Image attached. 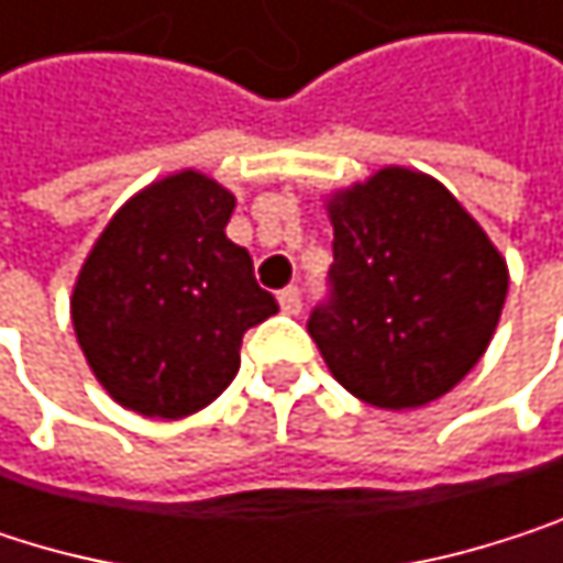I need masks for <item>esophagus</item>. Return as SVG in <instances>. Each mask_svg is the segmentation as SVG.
<instances>
[{
    "mask_svg": "<svg viewBox=\"0 0 563 563\" xmlns=\"http://www.w3.org/2000/svg\"><path fill=\"white\" fill-rule=\"evenodd\" d=\"M279 310L290 313V317H297V313L303 310V294H300L297 287H287L284 294H279Z\"/></svg>",
    "mask_w": 563,
    "mask_h": 563,
    "instance_id": "1",
    "label": "esophagus"
}]
</instances>
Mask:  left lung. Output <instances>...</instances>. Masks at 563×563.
<instances>
[{"mask_svg":"<svg viewBox=\"0 0 563 563\" xmlns=\"http://www.w3.org/2000/svg\"><path fill=\"white\" fill-rule=\"evenodd\" d=\"M330 300L310 336L330 373L379 409H419L485 356L508 266L472 213L429 174L383 167L327 203Z\"/></svg>","mask_w":563,"mask_h":563,"instance_id":"8db88e82","label":"left lung"}]
</instances>
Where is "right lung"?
<instances>
[{"label": "right lung", "mask_w": 563, "mask_h": 563, "mask_svg": "<svg viewBox=\"0 0 563 563\" xmlns=\"http://www.w3.org/2000/svg\"><path fill=\"white\" fill-rule=\"evenodd\" d=\"M233 194L197 170L137 190L101 230L71 294L78 346L114 402L147 419L210 406L243 333L276 313L253 260L227 240Z\"/></svg>", "instance_id": "right-lung-1"}]
</instances>
